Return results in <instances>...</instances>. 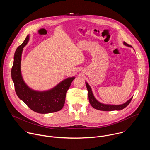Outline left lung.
<instances>
[{"mask_svg":"<svg viewBox=\"0 0 150 150\" xmlns=\"http://www.w3.org/2000/svg\"><path fill=\"white\" fill-rule=\"evenodd\" d=\"M124 45L125 46H127L128 47H131V45H129V44L127 43L126 42H124ZM85 84L88 91V98H89V103L91 105V106L96 109V110H98L100 111H119V110H121L124 108H125L128 105V104L130 103L131 101L132 100V97H131L129 100H128L127 102H125V103L122 104H120V105H111V104H103L100 102H99L97 99L95 98L92 91V89L91 88V86H89V85L85 82Z\"/></svg>","mask_w":150,"mask_h":150,"instance_id":"8db88e82","label":"left lung"}]
</instances>
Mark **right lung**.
Wrapping results in <instances>:
<instances>
[{
    "mask_svg": "<svg viewBox=\"0 0 150 150\" xmlns=\"http://www.w3.org/2000/svg\"><path fill=\"white\" fill-rule=\"evenodd\" d=\"M29 39L28 35L16 50L12 68V79L18 96L32 111L39 114H48L60 111L65 101L66 93L75 76L65 79L53 88L47 91H35L23 81L21 73V58L23 49Z\"/></svg>",
    "mask_w": 150,
    "mask_h": 150,
    "instance_id": "add662e5",
    "label": "right lung"
}]
</instances>
